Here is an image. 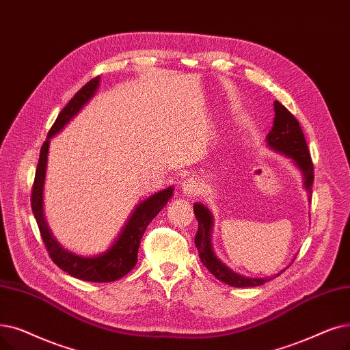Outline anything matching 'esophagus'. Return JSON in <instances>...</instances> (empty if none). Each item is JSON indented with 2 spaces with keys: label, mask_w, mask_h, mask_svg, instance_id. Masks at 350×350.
Segmentation results:
<instances>
[{
  "label": "esophagus",
  "mask_w": 350,
  "mask_h": 350,
  "mask_svg": "<svg viewBox=\"0 0 350 350\" xmlns=\"http://www.w3.org/2000/svg\"><path fill=\"white\" fill-rule=\"evenodd\" d=\"M181 191L187 197H194L197 193L200 191L199 183L194 178H186L181 181Z\"/></svg>",
  "instance_id": "esophagus-1"
}]
</instances>
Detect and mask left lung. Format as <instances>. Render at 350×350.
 <instances>
[{"instance_id":"obj_1","label":"left lung","mask_w":350,"mask_h":350,"mask_svg":"<svg viewBox=\"0 0 350 350\" xmlns=\"http://www.w3.org/2000/svg\"><path fill=\"white\" fill-rule=\"evenodd\" d=\"M275 120H273V127L266 135L267 146L278 151L280 154L292 159L297 169L303 174V185L308 191L309 202H312V185H313V163L310 159L309 148L305 140V134L296 117L288 111L284 105L279 101H275ZM194 215L199 221V230L194 237V245L199 250V256L202 263L206 269L215 276L217 280L233 286V287H254L262 286L266 282L271 280V278H246L239 273H234L232 269L227 267L223 262L217 259L215 250L211 247V227H213V215L211 211L202 203H194ZM282 273V271H280ZM278 273L276 276H279ZM275 276V278H276Z\"/></svg>"}]
</instances>
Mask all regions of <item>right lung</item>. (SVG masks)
<instances>
[{"label": "right lung", "instance_id": "obj_1", "mask_svg": "<svg viewBox=\"0 0 350 350\" xmlns=\"http://www.w3.org/2000/svg\"><path fill=\"white\" fill-rule=\"evenodd\" d=\"M98 85L100 77L90 80L79 93L68 101V104L62 110V113L58 114L51 130L49 131L47 140L44 142L40 151V160L37 164L31 193V208L38 224L41 239L44 241L45 249H47L51 257V260L72 278H77L85 282L105 283L114 282L126 276L135 266V263H137L140 240L150 221L159 215V211L170 200V197L173 196V187L151 194L148 199L135 206L134 211L131 213L130 219L123 227V230L118 234L117 240L110 246V249H107L98 256L85 257L68 252L53 237L47 221L44 219L42 210V190L45 180V169H47L50 139L54 137L57 133L62 131L64 126L70 123V120H72L74 116L79 114V111L90 101V98L96 94Z\"/></svg>", "mask_w": 350, "mask_h": 350}]
</instances>
